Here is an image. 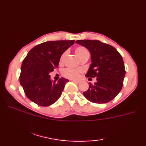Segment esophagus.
Returning <instances> with one entry per match:
<instances>
[{"label": "esophagus", "instance_id": "34e87169", "mask_svg": "<svg viewBox=\"0 0 146 146\" xmlns=\"http://www.w3.org/2000/svg\"><path fill=\"white\" fill-rule=\"evenodd\" d=\"M71 82H73L75 83H79L81 82V81H80V80H71Z\"/></svg>", "mask_w": 146, "mask_h": 146}]
</instances>
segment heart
Here are the masks:
<instances>
[{
	"label": "heart",
	"instance_id": "heart-1",
	"mask_svg": "<svg viewBox=\"0 0 146 146\" xmlns=\"http://www.w3.org/2000/svg\"><path fill=\"white\" fill-rule=\"evenodd\" d=\"M75 51L76 56L80 59H81L82 57H83L85 55L89 54V51L88 49L85 47H84V46H78L77 48H76ZM66 54H67V52L64 51L61 55V56L60 58V60H59L60 64H62L63 63L64 58L66 56ZM82 73V71L81 70H74V69H71V68H66V69H64L63 71H62V75L66 78L76 80L79 78Z\"/></svg>",
	"mask_w": 146,
	"mask_h": 146
}]
</instances>
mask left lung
<instances>
[{"instance_id": "obj_1", "label": "left lung", "mask_w": 146, "mask_h": 146, "mask_svg": "<svg viewBox=\"0 0 146 146\" xmlns=\"http://www.w3.org/2000/svg\"><path fill=\"white\" fill-rule=\"evenodd\" d=\"M90 52L92 64L86 76L97 78L94 85L90 83L83 95L95 104L112 100L122 90L125 75L122 56L112 46L98 40H77L75 42Z\"/></svg>"}]
</instances>
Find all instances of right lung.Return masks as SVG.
<instances>
[{
  "label": "right lung",
  "mask_w": 146,
  "mask_h": 146,
  "mask_svg": "<svg viewBox=\"0 0 146 146\" xmlns=\"http://www.w3.org/2000/svg\"><path fill=\"white\" fill-rule=\"evenodd\" d=\"M75 41L61 40L42 42L35 46L24 59L19 81L30 100L39 106L48 107L61 95L68 80L52 82L49 73L58 68L61 55Z\"/></svg>",
  "instance_id": "add662e5"
}]
</instances>
